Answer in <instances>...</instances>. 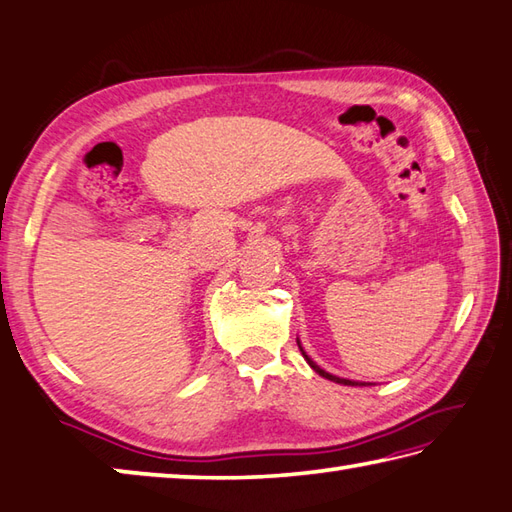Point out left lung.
<instances>
[{"label": "left lung", "mask_w": 512, "mask_h": 512, "mask_svg": "<svg viewBox=\"0 0 512 512\" xmlns=\"http://www.w3.org/2000/svg\"><path fill=\"white\" fill-rule=\"evenodd\" d=\"M297 347H300V351H302V356H304V360L309 362L311 365V369L315 371V374H320L322 378H327V380H333V383H340V385H351V387H356V385H369V383H356V380H347V378H338V376H333V374H329V371H324L322 367H318L315 365V362L306 356V351L302 349V345H300V340H297Z\"/></svg>", "instance_id": "left-lung-1"}]
</instances>
